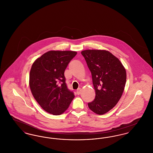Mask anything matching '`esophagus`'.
<instances>
[{"label":"esophagus","instance_id":"34e87169","mask_svg":"<svg viewBox=\"0 0 153 153\" xmlns=\"http://www.w3.org/2000/svg\"><path fill=\"white\" fill-rule=\"evenodd\" d=\"M81 88H79V89L77 90V91H76L77 94V95H80V94H81Z\"/></svg>","mask_w":153,"mask_h":153}]
</instances>
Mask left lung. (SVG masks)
I'll list each match as a JSON object with an SVG mask.
<instances>
[{"label":"left lung","mask_w":153,"mask_h":153,"mask_svg":"<svg viewBox=\"0 0 153 153\" xmlns=\"http://www.w3.org/2000/svg\"><path fill=\"white\" fill-rule=\"evenodd\" d=\"M92 77L95 99L88 102L89 109L103 115L112 109L123 94L126 71L118 58L105 50L81 51Z\"/></svg>","instance_id":"1"}]
</instances>
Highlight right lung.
Returning a JSON list of instances; mask_svg holds the SVG:
<instances>
[{
  "instance_id": "obj_1",
  "label": "right lung",
  "mask_w": 153,
  "mask_h": 153,
  "mask_svg": "<svg viewBox=\"0 0 153 153\" xmlns=\"http://www.w3.org/2000/svg\"><path fill=\"white\" fill-rule=\"evenodd\" d=\"M76 54V51H51L37 58L32 65L29 77L32 95L49 114H62L74 97L73 92L67 88L64 72Z\"/></svg>"
}]
</instances>
